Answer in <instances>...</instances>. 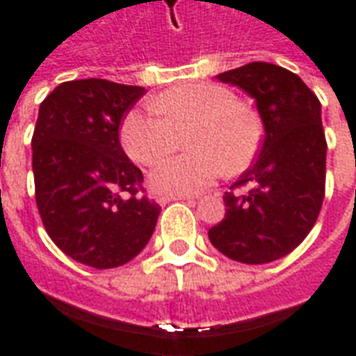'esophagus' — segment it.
Here are the masks:
<instances>
[{
    "label": "esophagus",
    "instance_id": "obj_1",
    "mask_svg": "<svg viewBox=\"0 0 356 356\" xmlns=\"http://www.w3.org/2000/svg\"><path fill=\"white\" fill-rule=\"evenodd\" d=\"M173 200H186L191 202V204H194L196 198H194V196H162V198H158V202H160L162 206H165V204H170V202Z\"/></svg>",
    "mask_w": 356,
    "mask_h": 356
}]
</instances>
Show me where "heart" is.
<instances>
[{"mask_svg":"<svg viewBox=\"0 0 356 356\" xmlns=\"http://www.w3.org/2000/svg\"><path fill=\"white\" fill-rule=\"evenodd\" d=\"M160 114L133 110L122 124L127 154L143 165H154L175 152L188 135L191 152L165 160L150 173L154 193L185 196L204 191L221 170L238 175L254 162L261 127L254 112L229 89L193 83L171 89L154 101Z\"/></svg>","mask_w":356,"mask_h":356,"instance_id":"b5f03b06","label":"heart"}]
</instances>
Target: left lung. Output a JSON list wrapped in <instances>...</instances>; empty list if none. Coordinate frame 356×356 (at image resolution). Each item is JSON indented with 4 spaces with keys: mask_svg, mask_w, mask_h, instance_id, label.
I'll return each instance as SVG.
<instances>
[{
    "mask_svg": "<svg viewBox=\"0 0 356 356\" xmlns=\"http://www.w3.org/2000/svg\"><path fill=\"white\" fill-rule=\"evenodd\" d=\"M244 89L263 120L261 152L225 193L227 213L211 227L209 242L227 257L248 265L288 255L316 223L326 185V137L321 101L298 74L270 63H250L217 76Z\"/></svg>",
    "mask_w": 356,
    "mask_h": 356,
    "instance_id": "obj_1",
    "label": "left lung"
}]
</instances>
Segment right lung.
<instances>
[{
    "label": "right lung",
    "instance_id": "1",
    "mask_svg": "<svg viewBox=\"0 0 356 356\" xmlns=\"http://www.w3.org/2000/svg\"><path fill=\"white\" fill-rule=\"evenodd\" d=\"M145 88L65 81L40 104L32 137L35 204L68 257L114 268L143 252L160 206L143 196V171L120 145V124Z\"/></svg>",
    "mask_w": 356,
    "mask_h": 356
}]
</instances>
